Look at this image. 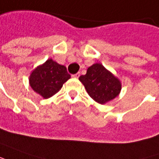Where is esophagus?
Listing matches in <instances>:
<instances>
[{"label": "esophagus", "mask_w": 159, "mask_h": 159, "mask_svg": "<svg viewBox=\"0 0 159 159\" xmlns=\"http://www.w3.org/2000/svg\"><path fill=\"white\" fill-rule=\"evenodd\" d=\"M80 76V73H76V74H75V75H72V77H74V78H78Z\"/></svg>", "instance_id": "1"}]
</instances>
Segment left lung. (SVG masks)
<instances>
[{"mask_svg":"<svg viewBox=\"0 0 159 159\" xmlns=\"http://www.w3.org/2000/svg\"><path fill=\"white\" fill-rule=\"evenodd\" d=\"M89 96L100 104L116 98L122 89L121 81L101 63L89 67L84 75L79 77Z\"/></svg>","mask_w":159,"mask_h":159,"instance_id":"left-lung-1","label":"left lung"}]
</instances>
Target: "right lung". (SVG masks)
Returning a JSON list of instances; mask_svg holds the SVG:
<instances>
[{"instance_id": "add662e5", "label": "right lung", "mask_w": 159, "mask_h": 159, "mask_svg": "<svg viewBox=\"0 0 159 159\" xmlns=\"http://www.w3.org/2000/svg\"><path fill=\"white\" fill-rule=\"evenodd\" d=\"M70 78L65 66L50 58L32 70L29 81L34 92L47 99L57 94Z\"/></svg>"}]
</instances>
